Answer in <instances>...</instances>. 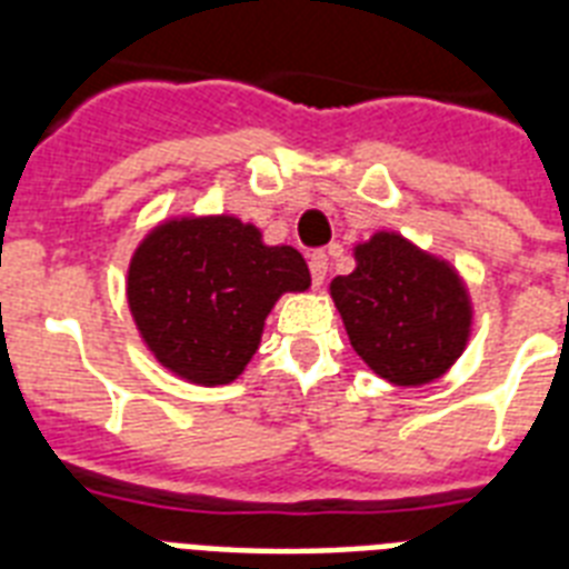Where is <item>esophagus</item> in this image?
<instances>
[{
	"instance_id": "obj_1",
	"label": "esophagus",
	"mask_w": 569,
	"mask_h": 569,
	"mask_svg": "<svg viewBox=\"0 0 569 569\" xmlns=\"http://www.w3.org/2000/svg\"><path fill=\"white\" fill-rule=\"evenodd\" d=\"M310 274L316 286L325 283V277H328V253H321V250L310 253Z\"/></svg>"
}]
</instances>
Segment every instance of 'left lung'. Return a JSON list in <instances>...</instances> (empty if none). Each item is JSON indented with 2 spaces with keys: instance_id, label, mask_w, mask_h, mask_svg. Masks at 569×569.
Masks as SVG:
<instances>
[{
  "instance_id": "left-lung-1",
  "label": "left lung",
  "mask_w": 569,
  "mask_h": 569,
  "mask_svg": "<svg viewBox=\"0 0 569 569\" xmlns=\"http://www.w3.org/2000/svg\"><path fill=\"white\" fill-rule=\"evenodd\" d=\"M355 271L330 283L351 348L396 387L449 372L472 330V301L451 262L378 230L355 248Z\"/></svg>"
}]
</instances>
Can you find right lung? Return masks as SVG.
<instances>
[{"label": "right lung", "instance_id": "right-lung-1", "mask_svg": "<svg viewBox=\"0 0 569 569\" xmlns=\"http://www.w3.org/2000/svg\"><path fill=\"white\" fill-rule=\"evenodd\" d=\"M310 268L289 244H266L236 214L156 223L129 259L127 301L150 355L177 378L221 387L257 355L277 298L307 292Z\"/></svg>", "mask_w": 569, "mask_h": 569}]
</instances>
